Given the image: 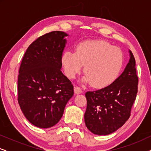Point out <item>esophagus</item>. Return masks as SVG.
I'll use <instances>...</instances> for the list:
<instances>
[{
	"label": "esophagus",
	"mask_w": 151,
	"mask_h": 151,
	"mask_svg": "<svg viewBox=\"0 0 151 151\" xmlns=\"http://www.w3.org/2000/svg\"><path fill=\"white\" fill-rule=\"evenodd\" d=\"M74 92H75L76 94L81 93H82L81 88L79 87V86H75V87H74Z\"/></svg>",
	"instance_id": "esophagus-1"
}]
</instances>
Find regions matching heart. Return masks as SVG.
<instances>
[{
    "label": "heart",
    "instance_id": "b5f03b06",
    "mask_svg": "<svg viewBox=\"0 0 151 151\" xmlns=\"http://www.w3.org/2000/svg\"><path fill=\"white\" fill-rule=\"evenodd\" d=\"M124 55L120 49L104 40L80 43L76 53L67 51L62 56L65 75L74 78L84 65L82 80L96 88L104 87L114 81L121 71Z\"/></svg>",
    "mask_w": 151,
    "mask_h": 151
}]
</instances>
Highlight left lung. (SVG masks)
Returning <instances> with one entry per match:
<instances>
[{"label":"left lung","mask_w":151,"mask_h":151,"mask_svg":"<svg viewBox=\"0 0 151 151\" xmlns=\"http://www.w3.org/2000/svg\"><path fill=\"white\" fill-rule=\"evenodd\" d=\"M130 59L124 71L110 85L87 91L84 122L93 134L106 135L124 124L131 115L137 93L138 77L135 60L129 51Z\"/></svg>","instance_id":"left-lung-1"}]
</instances>
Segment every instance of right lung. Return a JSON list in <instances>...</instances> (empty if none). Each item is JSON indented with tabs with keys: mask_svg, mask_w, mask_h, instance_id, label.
I'll use <instances>...</instances> for the list:
<instances>
[{
	"mask_svg": "<svg viewBox=\"0 0 151 151\" xmlns=\"http://www.w3.org/2000/svg\"><path fill=\"white\" fill-rule=\"evenodd\" d=\"M68 35L54 31L39 37L27 49L19 69L18 101L37 127L47 129L63 117L73 86L62 73V55Z\"/></svg>",
	"mask_w": 151,
	"mask_h": 151,
	"instance_id": "obj_1",
	"label": "right lung"
}]
</instances>
